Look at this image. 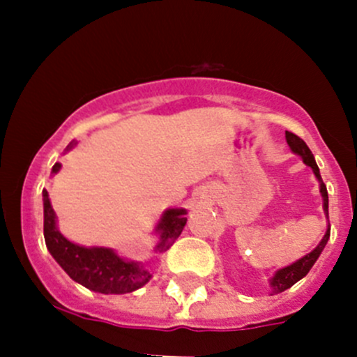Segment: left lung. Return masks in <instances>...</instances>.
<instances>
[{"mask_svg":"<svg viewBox=\"0 0 357 357\" xmlns=\"http://www.w3.org/2000/svg\"><path fill=\"white\" fill-rule=\"evenodd\" d=\"M285 138H287V143H289V146L291 149V152L297 153V155H301L302 160H304L305 164H307L309 167L314 171V176L318 178V181H319V192H321V197H323V211H325L326 218H328V192H326V186H325V183H323L321 174H319V169H318V164H316V160H314V155H312V152L309 150V146L304 143V139H301L297 135H294V132L287 131ZM328 238H330V226H328V229H326L323 240L319 242V245L316 247L314 250L309 252L307 255H304V257L298 259V261H295L294 264H290V266H287V268L276 271V275L269 280V285H271L273 294L285 291L287 289H290L291 285H295L298 280L304 278V276L309 273V269H311L312 266H314V262L318 261L319 254H321L323 248H325Z\"/></svg>","mask_w":357,"mask_h":357,"instance_id":"8db88e82","label":"left lung"}]
</instances>
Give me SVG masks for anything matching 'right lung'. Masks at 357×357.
I'll list each match as a JSON object with an SVG mask.
<instances>
[{
    "instance_id": "obj_1",
    "label": "right lung",
    "mask_w": 357,
    "mask_h": 357,
    "mask_svg": "<svg viewBox=\"0 0 357 357\" xmlns=\"http://www.w3.org/2000/svg\"><path fill=\"white\" fill-rule=\"evenodd\" d=\"M74 143L67 146L70 150ZM62 164L56 162L52 172L60 171ZM43 207H45V242L50 254L62 266L63 271L74 282L98 294H131L142 289L152 275L142 262L126 261L119 257L112 248L81 247L68 242L56 228V215L50 204L46 190H43ZM185 208H169L162 214L155 231L160 233L157 252H165L181 235L186 225Z\"/></svg>"
}]
</instances>
